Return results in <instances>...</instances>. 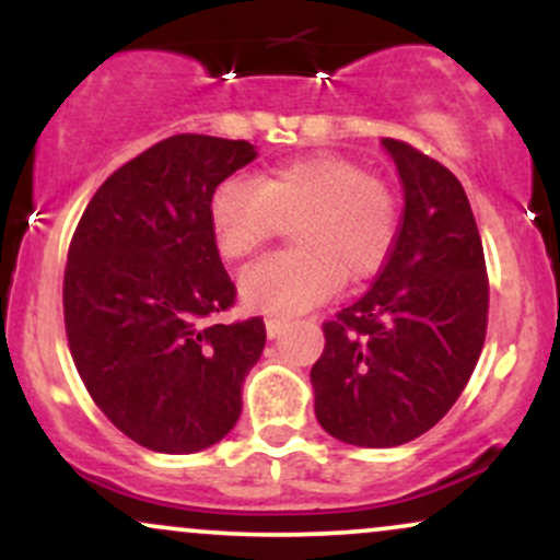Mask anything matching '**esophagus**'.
<instances>
[{
	"label": "esophagus",
	"instance_id": "esophagus-1",
	"mask_svg": "<svg viewBox=\"0 0 560 560\" xmlns=\"http://www.w3.org/2000/svg\"><path fill=\"white\" fill-rule=\"evenodd\" d=\"M287 329V320H281V318H268L266 320V334H268V339H276V337H281V331Z\"/></svg>",
	"mask_w": 560,
	"mask_h": 560
}]
</instances>
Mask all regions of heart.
Segmentation results:
<instances>
[{
  "label": "heart",
  "mask_w": 560,
  "mask_h": 560,
  "mask_svg": "<svg viewBox=\"0 0 560 560\" xmlns=\"http://www.w3.org/2000/svg\"><path fill=\"white\" fill-rule=\"evenodd\" d=\"M298 221L300 249L247 268L240 300L266 316H298L329 300L342 284L374 276L389 258L400 208L387 182L342 155L289 160L260 182L229 176L210 197V226L218 253L244 260Z\"/></svg>",
  "instance_id": "obj_1"
}]
</instances>
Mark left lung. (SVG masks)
I'll return each mask as SVG.
<instances>
[{"label":"left lung","instance_id":"left-lung-1","mask_svg":"<svg viewBox=\"0 0 560 560\" xmlns=\"http://www.w3.org/2000/svg\"><path fill=\"white\" fill-rule=\"evenodd\" d=\"M402 184L395 247L361 300L324 324L311 369L316 419L358 447H397L434 427L474 374L487 331L485 249L458 178L382 139Z\"/></svg>","mask_w":560,"mask_h":560}]
</instances>
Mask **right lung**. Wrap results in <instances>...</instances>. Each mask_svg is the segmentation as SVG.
<instances>
[{"label":"right lung","instance_id":"obj_1","mask_svg":"<svg viewBox=\"0 0 560 560\" xmlns=\"http://www.w3.org/2000/svg\"><path fill=\"white\" fill-rule=\"evenodd\" d=\"M255 158L242 139L158 141L96 189L70 242V355L102 413L155 453L221 442L266 347L262 318L205 324L236 294L215 247L210 197Z\"/></svg>","mask_w":560,"mask_h":560}]
</instances>
